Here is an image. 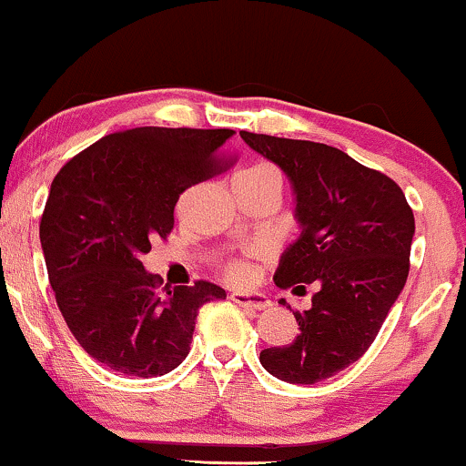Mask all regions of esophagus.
<instances>
[{"label":"esophagus","mask_w":466,"mask_h":466,"mask_svg":"<svg viewBox=\"0 0 466 466\" xmlns=\"http://www.w3.org/2000/svg\"><path fill=\"white\" fill-rule=\"evenodd\" d=\"M232 301H237L238 306L251 308V310H265V308L271 306V299L262 293H232Z\"/></svg>","instance_id":"obj_1"}]
</instances>
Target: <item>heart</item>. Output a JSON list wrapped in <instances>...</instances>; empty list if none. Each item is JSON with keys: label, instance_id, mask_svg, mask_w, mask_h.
<instances>
[{"label": "heart", "instance_id": "1", "mask_svg": "<svg viewBox=\"0 0 466 466\" xmlns=\"http://www.w3.org/2000/svg\"><path fill=\"white\" fill-rule=\"evenodd\" d=\"M237 177L256 179V182H271L279 187V173L268 165L249 167V169L240 171ZM221 271H223V276H226L229 282H234V284H245L251 279V267H249L248 258H229V260L223 262Z\"/></svg>", "mask_w": 466, "mask_h": 466}]
</instances>
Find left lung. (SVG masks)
Listing matches in <instances>:
<instances>
[{"instance_id":"obj_1","label":"left lung","mask_w":466,"mask_h":466,"mask_svg":"<svg viewBox=\"0 0 466 466\" xmlns=\"http://www.w3.org/2000/svg\"><path fill=\"white\" fill-rule=\"evenodd\" d=\"M240 138L282 167L297 195L304 229L273 279L297 295L317 287L310 310L293 312V343L262 350L260 362L284 382H321L371 347L400 297L410 271L412 208L389 176L329 145L254 132Z\"/></svg>"}]
</instances>
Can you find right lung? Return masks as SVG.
Segmentation results:
<instances>
[{
  "label": "right lung",
  "mask_w": 466,
  "mask_h": 466,
  "mask_svg": "<svg viewBox=\"0 0 466 466\" xmlns=\"http://www.w3.org/2000/svg\"><path fill=\"white\" fill-rule=\"evenodd\" d=\"M232 134L132 127L99 138L54 177L41 217L49 284L82 350L112 371H173L188 356L199 308L226 299L206 279L162 289L141 258L171 234L179 195L237 160L221 154Z\"/></svg>",
  "instance_id": "1"
}]
</instances>
